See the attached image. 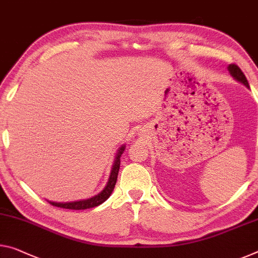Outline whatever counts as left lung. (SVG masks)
I'll list each match as a JSON object with an SVG mask.
<instances>
[{"label":"left lung","instance_id":"obj_1","mask_svg":"<svg viewBox=\"0 0 258 258\" xmlns=\"http://www.w3.org/2000/svg\"><path fill=\"white\" fill-rule=\"evenodd\" d=\"M227 70H228V72H230V75H231L233 78H234V79H235L236 81H239V83L243 84L244 86H246V87L249 88V84H248L247 78H246V76L243 75V72L241 71V69L238 67V65L230 64V65H228V67H227Z\"/></svg>","mask_w":258,"mask_h":258}]
</instances>
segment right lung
Listing matches in <instances>:
<instances>
[{"label": "right lung", "mask_w": 258, "mask_h": 258, "mask_svg": "<svg viewBox=\"0 0 258 258\" xmlns=\"http://www.w3.org/2000/svg\"><path fill=\"white\" fill-rule=\"evenodd\" d=\"M125 150V145H122L118 149L116 156H114V161L111 167V172H110L108 182L105 187L102 189L99 194L92 196V198L86 199V200H79V201H73V202H51L48 201L54 207L63 208V209H71V210H85V209H91V208L97 207L102 204L103 202L107 201L109 196L111 195L114 185L117 182V177H118V171H119L120 166V156L121 154L124 153Z\"/></svg>", "instance_id": "right-lung-1"}]
</instances>
